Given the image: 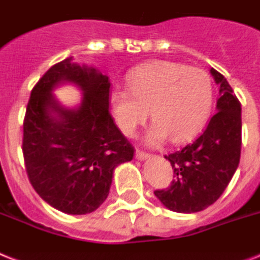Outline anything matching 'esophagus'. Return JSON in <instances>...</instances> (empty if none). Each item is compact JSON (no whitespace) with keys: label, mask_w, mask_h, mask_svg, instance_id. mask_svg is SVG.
<instances>
[{"label":"esophagus","mask_w":260,"mask_h":260,"mask_svg":"<svg viewBox=\"0 0 260 260\" xmlns=\"http://www.w3.org/2000/svg\"><path fill=\"white\" fill-rule=\"evenodd\" d=\"M149 153H147V152L144 151H140V149H136V152H135V157H136L137 160H145L148 159L149 157Z\"/></svg>","instance_id":"esophagus-1"}]
</instances>
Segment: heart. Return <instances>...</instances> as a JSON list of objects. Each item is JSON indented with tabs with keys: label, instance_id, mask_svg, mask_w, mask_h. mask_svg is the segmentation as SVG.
Segmentation results:
<instances>
[{
	"label": "heart",
	"instance_id": "1",
	"mask_svg": "<svg viewBox=\"0 0 260 260\" xmlns=\"http://www.w3.org/2000/svg\"><path fill=\"white\" fill-rule=\"evenodd\" d=\"M109 101L124 135L132 136L151 111L155 123L147 135L149 144H161L168 137L180 144L195 136L210 117L214 88L202 69L153 61L135 69L128 88L112 90Z\"/></svg>",
	"mask_w": 260,
	"mask_h": 260
}]
</instances>
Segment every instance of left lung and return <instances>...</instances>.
Returning <instances> with one entry per match:
<instances>
[{
	"instance_id": "1",
	"label": "left lung",
	"mask_w": 260,
	"mask_h": 260,
	"mask_svg": "<svg viewBox=\"0 0 260 260\" xmlns=\"http://www.w3.org/2000/svg\"><path fill=\"white\" fill-rule=\"evenodd\" d=\"M220 97L216 113L192 144L164 156L172 166L171 187L155 196L168 210L192 214L214 204L224 192L239 166L242 148V108L224 76L211 68Z\"/></svg>"
}]
</instances>
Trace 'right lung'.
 <instances>
[{
    "label": "right lung",
    "instance_id": "add662e5",
    "mask_svg": "<svg viewBox=\"0 0 260 260\" xmlns=\"http://www.w3.org/2000/svg\"><path fill=\"white\" fill-rule=\"evenodd\" d=\"M61 83L82 90L77 107L67 109L56 100L53 90ZM109 88L108 76L69 57L31 89L22 140L27 178L46 203L65 214L97 210L108 196L116 167L134 157V147L109 113Z\"/></svg>",
    "mask_w": 260,
    "mask_h": 260
}]
</instances>
